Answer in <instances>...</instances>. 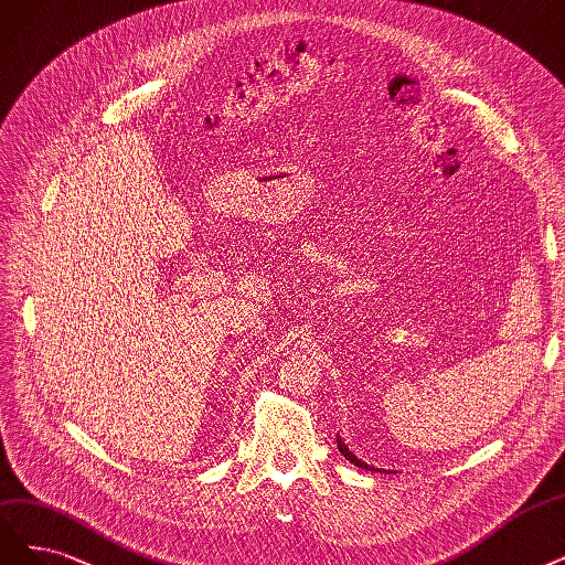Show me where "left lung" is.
<instances>
[{"instance_id":"1","label":"left lung","mask_w":565,"mask_h":565,"mask_svg":"<svg viewBox=\"0 0 565 565\" xmlns=\"http://www.w3.org/2000/svg\"><path fill=\"white\" fill-rule=\"evenodd\" d=\"M337 446H339V451L345 456V460H350L353 465H358V468H364V470H374V472H379L376 468H372V465H366V462H362L353 451H348V446L341 441V437H337Z\"/></svg>"}]
</instances>
